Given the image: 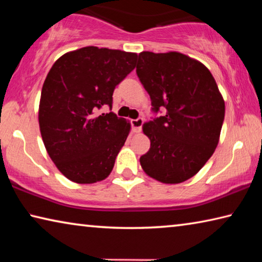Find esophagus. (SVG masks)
I'll list each match as a JSON object with an SVG mask.
<instances>
[{
	"instance_id": "34e87169",
	"label": "esophagus",
	"mask_w": 262,
	"mask_h": 262,
	"mask_svg": "<svg viewBox=\"0 0 262 262\" xmlns=\"http://www.w3.org/2000/svg\"><path fill=\"white\" fill-rule=\"evenodd\" d=\"M143 123H144L143 118H137V119H134V120H132V126L134 128V132L140 133L142 130V126H143Z\"/></svg>"
}]
</instances>
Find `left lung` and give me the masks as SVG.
Listing matches in <instances>:
<instances>
[{
    "instance_id": "1",
    "label": "left lung",
    "mask_w": 262,
    "mask_h": 262,
    "mask_svg": "<svg viewBox=\"0 0 262 262\" xmlns=\"http://www.w3.org/2000/svg\"><path fill=\"white\" fill-rule=\"evenodd\" d=\"M136 74L154 113L143 126L150 149L141 156V166L162 183H183L214 154L224 121V100L209 70L181 53L142 52ZM161 109L166 113L157 117Z\"/></svg>"
}]
</instances>
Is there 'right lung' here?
I'll return each mask as SVG.
<instances>
[{
  "instance_id": "right-lung-1",
  "label": "right lung",
  "mask_w": 262,
  "mask_h": 262,
  "mask_svg": "<svg viewBox=\"0 0 262 262\" xmlns=\"http://www.w3.org/2000/svg\"><path fill=\"white\" fill-rule=\"evenodd\" d=\"M137 55L84 47L57 60L42 85L39 126L47 152L61 173L78 184L107 177L130 125L112 110L115 86L135 68Z\"/></svg>"
}]
</instances>
